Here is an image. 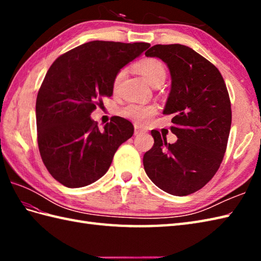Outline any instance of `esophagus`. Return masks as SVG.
<instances>
[{
  "label": "esophagus",
  "mask_w": 261,
  "mask_h": 261,
  "mask_svg": "<svg viewBox=\"0 0 261 261\" xmlns=\"http://www.w3.org/2000/svg\"><path fill=\"white\" fill-rule=\"evenodd\" d=\"M145 132H146V129H143V127H141L140 125L135 124V135L136 136L141 135V134H145Z\"/></svg>",
  "instance_id": "34e87169"
}]
</instances>
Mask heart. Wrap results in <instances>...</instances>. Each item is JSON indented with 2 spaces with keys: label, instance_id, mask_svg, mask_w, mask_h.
<instances>
[{
  "label": "heart",
  "instance_id": "heart-1",
  "mask_svg": "<svg viewBox=\"0 0 261 261\" xmlns=\"http://www.w3.org/2000/svg\"><path fill=\"white\" fill-rule=\"evenodd\" d=\"M135 68L140 73L145 80L154 86L157 84H164L166 79V68L164 64L157 58H145L141 59L135 65ZM125 75V70L121 69L118 74L115 75L113 81V90L116 91L119 88L122 80ZM157 108L154 105L147 104H138L130 103L126 107L121 110V115L130 120H134L138 123H147L152 116L156 114Z\"/></svg>",
  "mask_w": 261,
  "mask_h": 261
}]
</instances>
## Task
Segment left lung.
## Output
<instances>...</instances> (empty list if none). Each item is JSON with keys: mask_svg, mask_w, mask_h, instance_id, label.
<instances>
[{"mask_svg": "<svg viewBox=\"0 0 261 261\" xmlns=\"http://www.w3.org/2000/svg\"><path fill=\"white\" fill-rule=\"evenodd\" d=\"M146 56L160 58L169 68L164 114H173L170 130L178 139L167 143L152 130L154 143L143 156V167L160 190L190 195L212 179L223 160L232 120L229 93L219 69L190 47L156 45Z\"/></svg>", "mask_w": 261, "mask_h": 261, "instance_id": "left-lung-1", "label": "left lung"}]
</instances>
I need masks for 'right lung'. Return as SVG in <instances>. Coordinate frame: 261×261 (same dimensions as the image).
<instances>
[{"label": "right lung", "mask_w": 261, "mask_h": 261, "mask_svg": "<svg viewBox=\"0 0 261 261\" xmlns=\"http://www.w3.org/2000/svg\"><path fill=\"white\" fill-rule=\"evenodd\" d=\"M149 47L95 40L59 56L48 69L36 102L38 147L60 184L77 188L101 178L118 148L134 135L126 119L112 116L98 129L91 113L103 104L102 97L112 96L120 69Z\"/></svg>", "instance_id": "add662e5"}]
</instances>
